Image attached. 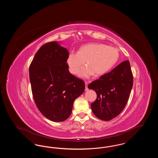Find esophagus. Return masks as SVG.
Segmentation results:
<instances>
[{"mask_svg":"<svg viewBox=\"0 0 158 158\" xmlns=\"http://www.w3.org/2000/svg\"><path fill=\"white\" fill-rule=\"evenodd\" d=\"M85 91H87L88 90V82L87 81H85Z\"/></svg>","mask_w":158,"mask_h":158,"instance_id":"1","label":"esophagus"}]
</instances>
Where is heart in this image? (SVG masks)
<instances>
[{
	"instance_id": "1",
	"label": "heart",
	"mask_w": 158,
	"mask_h": 158,
	"mask_svg": "<svg viewBox=\"0 0 158 158\" xmlns=\"http://www.w3.org/2000/svg\"><path fill=\"white\" fill-rule=\"evenodd\" d=\"M118 57V51L113 47L89 43L81 46L78 52H70L66 61L72 74L79 72L80 77L89 78L94 74L96 76L104 75L114 66ZM85 60L87 65L80 70Z\"/></svg>"
}]
</instances>
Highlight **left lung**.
I'll return each mask as SVG.
<instances>
[{"mask_svg":"<svg viewBox=\"0 0 158 158\" xmlns=\"http://www.w3.org/2000/svg\"><path fill=\"white\" fill-rule=\"evenodd\" d=\"M133 84L128 60L89 84L88 88L97 94V99L90 105L95 115L104 121L111 120L118 116L127 102Z\"/></svg>","mask_w":158,"mask_h":158,"instance_id":"1","label":"left lung"}]
</instances>
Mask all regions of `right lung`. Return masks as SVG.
Listing matches in <instances>:
<instances>
[{"mask_svg":"<svg viewBox=\"0 0 158 158\" xmlns=\"http://www.w3.org/2000/svg\"><path fill=\"white\" fill-rule=\"evenodd\" d=\"M68 55L58 42H49L38 50L29 69L35 104L44 117L55 122L69 118L74 101L85 88L82 80L69 72Z\"/></svg>","mask_w":158,"mask_h":158,"instance_id":"obj_1","label":"right lung"}]
</instances>
